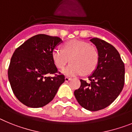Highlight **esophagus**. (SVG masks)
<instances>
[{
    "label": "esophagus",
    "instance_id": "esophagus-1",
    "mask_svg": "<svg viewBox=\"0 0 132 132\" xmlns=\"http://www.w3.org/2000/svg\"><path fill=\"white\" fill-rule=\"evenodd\" d=\"M71 80L70 78L67 77V76H66V77H65V81H66V82H68V81H69V80Z\"/></svg>",
    "mask_w": 132,
    "mask_h": 132
}]
</instances>
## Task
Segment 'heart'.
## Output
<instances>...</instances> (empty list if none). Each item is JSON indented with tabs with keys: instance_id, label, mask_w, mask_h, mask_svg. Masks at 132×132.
Here are the masks:
<instances>
[{
	"instance_id": "b5f03b06",
	"label": "heart",
	"mask_w": 132,
	"mask_h": 132,
	"mask_svg": "<svg viewBox=\"0 0 132 132\" xmlns=\"http://www.w3.org/2000/svg\"><path fill=\"white\" fill-rule=\"evenodd\" d=\"M62 49H54L52 52V58L55 66L59 69L64 67L70 59V64L62 70L65 76L71 77L90 74L97 67L98 52L88 42L72 40L65 42Z\"/></svg>"
}]
</instances>
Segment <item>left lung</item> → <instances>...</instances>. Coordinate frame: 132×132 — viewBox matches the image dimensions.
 Wrapping results in <instances>:
<instances>
[{
  "mask_svg": "<svg viewBox=\"0 0 132 132\" xmlns=\"http://www.w3.org/2000/svg\"><path fill=\"white\" fill-rule=\"evenodd\" d=\"M96 46L98 63L90 82L80 80L81 86L74 91L78 102L89 111H98L110 106L121 93L125 81L124 64L112 44L98 38L90 40Z\"/></svg>",
  "mask_w": 132,
  "mask_h": 132,
  "instance_id": "8db88e82",
  "label": "left lung"
}]
</instances>
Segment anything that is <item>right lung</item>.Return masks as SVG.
Returning a JSON list of instances; mask_svg holds the SVG:
<instances>
[{"mask_svg":"<svg viewBox=\"0 0 132 132\" xmlns=\"http://www.w3.org/2000/svg\"><path fill=\"white\" fill-rule=\"evenodd\" d=\"M62 42L57 36L37 34L14 52L8 70L9 80L14 94L25 106H46L64 82V76L56 74L58 69L52 58V51ZM49 74L55 76L48 77Z\"/></svg>","mask_w":132,"mask_h":132,"instance_id":"obj_1","label":"right lung"}]
</instances>
